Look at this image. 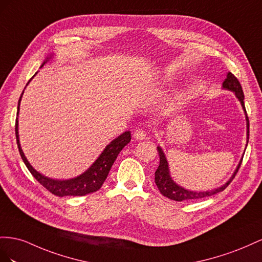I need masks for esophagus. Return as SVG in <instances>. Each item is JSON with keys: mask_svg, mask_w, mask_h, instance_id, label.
I'll use <instances>...</instances> for the list:
<instances>
[{"mask_svg": "<svg viewBox=\"0 0 262 262\" xmlns=\"http://www.w3.org/2000/svg\"><path fill=\"white\" fill-rule=\"evenodd\" d=\"M146 132L144 129H136L134 132V138H136L137 140H144L146 138Z\"/></svg>", "mask_w": 262, "mask_h": 262, "instance_id": "34e87169", "label": "esophagus"}]
</instances>
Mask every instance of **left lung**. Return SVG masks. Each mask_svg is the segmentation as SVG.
<instances>
[{"label":"left lung","mask_w":262,"mask_h":262,"mask_svg":"<svg viewBox=\"0 0 262 262\" xmlns=\"http://www.w3.org/2000/svg\"><path fill=\"white\" fill-rule=\"evenodd\" d=\"M222 88L224 90H227V91L233 92L237 98V100L241 102V104H242V107L244 110V113H245V116H246V125H247V144H246V147H247L248 139H249V119H248V116H247V112H246V108H245V103H244L245 96H244L242 85H241V83H239V81L237 80V78L234 76L233 73L227 72L226 79L224 80ZM157 150H158L159 157H160L159 167L155 172V182H156L157 188L159 189L160 193L162 194L163 196H166L170 200L178 201V202L188 201V200H198V199H203V198H206V196H212V195H214V194L223 191L224 189H226L227 185L235 178L239 167H241L243 157H244V156H242V159H241V161H239L238 166L236 167L234 173L231 174V177L229 178V180L225 184H223V185L219 186V188H215L213 190L192 191V190L184 189L183 186L179 185L173 180L172 177H171V174H170L169 163H168V160L166 158V155H164V152L162 150V148L160 146H158V147H157ZM245 150H246V149H245Z\"/></svg>","instance_id":"1"}]
</instances>
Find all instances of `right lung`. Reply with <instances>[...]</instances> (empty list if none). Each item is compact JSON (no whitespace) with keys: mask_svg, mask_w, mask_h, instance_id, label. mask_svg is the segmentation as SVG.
Masks as SVG:
<instances>
[{"mask_svg":"<svg viewBox=\"0 0 262 262\" xmlns=\"http://www.w3.org/2000/svg\"><path fill=\"white\" fill-rule=\"evenodd\" d=\"M54 56H55V54H50L46 59H45L42 64L40 66V68L41 67H43L45 63H47ZM36 74H37V72L35 73V76ZM31 80L28 81V83L31 82ZM28 83L26 85H28ZM23 93H24V91H23ZM23 93H21L20 98L18 100L17 117H16V123H15V134H16L17 147H18L20 157H21V159H23L24 163L26 164V167L29 170V172L34 176L36 180L38 181L42 186H45V188H46L49 192L55 194V195H57V196H61V198L69 196V195L70 196H82V195H85V194L98 191L102 186V184L104 183V181H105V179L107 178L110 170H111L112 166H113L114 161L116 160L118 154L121 152L122 149L130 141V139H132L130 132H125V133L121 134L118 137H116L115 139L112 140L111 143L105 148H104V150L98 157V159H96L91 164V167L86 169L83 173H81L78 177H74L71 179H67V180H59V179L48 178L46 176L41 174L36 169L33 168L32 164L29 163V161L25 157L23 149H21V147H20L19 135H18V113H19V106H20V101H21V96H23Z\"/></svg>","mask_w":262,"mask_h":262,"instance_id":"1","label":"right lung"}]
</instances>
